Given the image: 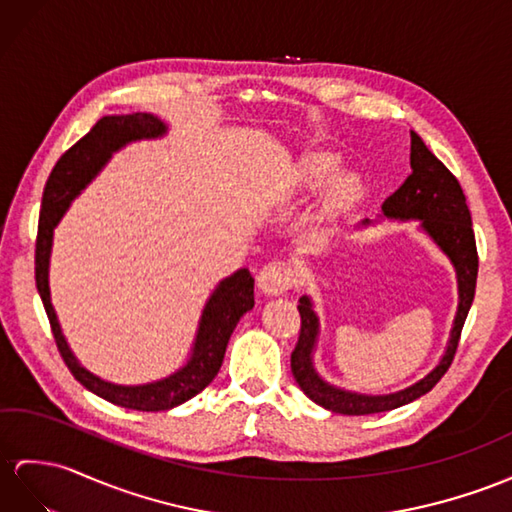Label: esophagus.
Wrapping results in <instances>:
<instances>
[{
	"label": "esophagus",
	"instance_id": "esophagus-1",
	"mask_svg": "<svg viewBox=\"0 0 512 512\" xmlns=\"http://www.w3.org/2000/svg\"><path fill=\"white\" fill-rule=\"evenodd\" d=\"M297 280V273L286 260H271L258 276V284L267 295H282L291 289Z\"/></svg>",
	"mask_w": 512,
	"mask_h": 512
}]
</instances>
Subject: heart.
Segmentation results:
<instances>
[{"instance_id":"b5f03b06","label":"heart","mask_w":512,"mask_h":512,"mask_svg":"<svg viewBox=\"0 0 512 512\" xmlns=\"http://www.w3.org/2000/svg\"><path fill=\"white\" fill-rule=\"evenodd\" d=\"M339 167L334 156L330 154H313L302 160V165L297 169V182L304 186H319L326 182L332 173ZM358 191V182L352 176H341L330 184V197L334 202H343L350 199Z\"/></svg>"}]
</instances>
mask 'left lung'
Segmentation results:
<instances>
[{
  "label": "left lung",
  "mask_w": 512,
  "mask_h": 512,
  "mask_svg": "<svg viewBox=\"0 0 512 512\" xmlns=\"http://www.w3.org/2000/svg\"><path fill=\"white\" fill-rule=\"evenodd\" d=\"M410 167L413 173L404 180V184L391 197L384 199L382 210L386 217L397 219H421L423 228L428 230L432 239L441 245L443 252L452 258V263L458 273V289H460V304L458 315L454 321L452 339L447 345L443 360L434 371L417 384L393 395H356L323 382L310 363V352H313L315 336H317V317L310 310L308 297H299V336L295 350L291 352V371L293 378L299 384L310 400L315 404L332 410L341 415H373L384 413V410L400 408L417 397L432 391V386L439 382L445 371L454 363L458 350L460 332H463L467 313L476 295V280H478V249H476V234L471 228V215L467 208V197L460 189V182L454 173L447 169L443 162L436 158L426 147L415 132H410Z\"/></svg>",
  "instance_id": "obj_1"
}]
</instances>
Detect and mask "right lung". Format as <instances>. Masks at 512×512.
Returning a JSON list of instances; mask_svg holds the SVG:
<instances>
[{
    "label": "right lung",
    "mask_w": 512,
    "mask_h": 512,
    "mask_svg": "<svg viewBox=\"0 0 512 512\" xmlns=\"http://www.w3.org/2000/svg\"><path fill=\"white\" fill-rule=\"evenodd\" d=\"M162 132H165V126H162L156 117L147 115V112H134V115L102 117L91 128L89 134H84L76 145H71L67 152L58 158L56 167L47 178L34 252L36 289H39V295L43 299L58 352L62 360H65L69 371L73 373V378L95 395L104 397L106 402L132 410H145V413H158V410L180 406L197 393H202L206 386L213 382V378L221 369L223 354H226L232 330L247 310H252L254 306L252 273L247 269L236 271L234 276L223 280L219 284V289L213 293V297L208 299L202 323H199L195 350L189 365L180 369L178 373H173V376L154 384L117 386L91 376V373L82 369L78 365V360L73 358L65 343V336L60 332L52 302H49L47 265L49 249H52V232L56 228V223L67 210L71 199L84 189V184L89 182L99 171V167L108 160L110 152H115L117 147L128 141L147 139V136H158Z\"/></svg>",
    "instance_id": "add662e5"
}]
</instances>
